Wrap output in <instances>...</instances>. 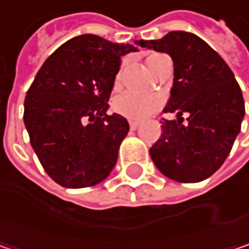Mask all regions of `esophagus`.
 <instances>
[{
  "label": "esophagus",
  "instance_id": "1",
  "mask_svg": "<svg viewBox=\"0 0 249 249\" xmlns=\"http://www.w3.org/2000/svg\"><path fill=\"white\" fill-rule=\"evenodd\" d=\"M138 125H140L138 121H129V128H131V129H137Z\"/></svg>",
  "mask_w": 249,
  "mask_h": 249
}]
</instances>
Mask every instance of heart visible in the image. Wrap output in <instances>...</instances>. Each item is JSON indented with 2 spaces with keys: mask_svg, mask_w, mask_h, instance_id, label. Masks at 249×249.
I'll list each match as a JSON object with an SVG mask.
<instances>
[{
  "mask_svg": "<svg viewBox=\"0 0 249 249\" xmlns=\"http://www.w3.org/2000/svg\"><path fill=\"white\" fill-rule=\"evenodd\" d=\"M164 57V54H150L147 57V65L148 68L156 72L159 68L160 60ZM121 82V72H118L115 76V86H118ZM163 105V101L159 95H153V93H138V92H132V90H125L118 93L114 98L112 107L115 109V112H118L120 115H123L128 120H134V121H141L150 115H153L154 112H157Z\"/></svg>",
  "mask_w": 249,
  "mask_h": 249,
  "instance_id": "b5f03b06",
  "label": "heart"
}]
</instances>
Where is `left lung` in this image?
<instances>
[{"mask_svg":"<svg viewBox=\"0 0 249 249\" xmlns=\"http://www.w3.org/2000/svg\"><path fill=\"white\" fill-rule=\"evenodd\" d=\"M137 44L170 54L174 65L164 112H176L177 120L161 123V137L150 148L156 167L178 183L211 177L229 156L245 114L232 71L193 33L170 31L160 40H138Z\"/></svg>","mask_w":249,"mask_h":249,"instance_id":"1","label":"left lung"}]
</instances>
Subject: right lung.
<instances>
[{"mask_svg":"<svg viewBox=\"0 0 249 249\" xmlns=\"http://www.w3.org/2000/svg\"><path fill=\"white\" fill-rule=\"evenodd\" d=\"M137 50L82 34L37 72L25 96L24 124L43 169L60 186H95L114 169L129 125L118 114H107L108 101L121 57Z\"/></svg>","mask_w":249,"mask_h":249,"instance_id":"right-lung-1","label":"right lung"}]
</instances>
